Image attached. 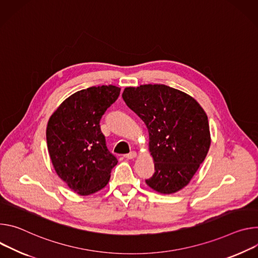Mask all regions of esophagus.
<instances>
[{
	"label": "esophagus",
	"instance_id": "esophagus-1",
	"mask_svg": "<svg viewBox=\"0 0 258 258\" xmlns=\"http://www.w3.org/2000/svg\"><path fill=\"white\" fill-rule=\"evenodd\" d=\"M124 157H125L126 159H128V160H131V159H134V158L136 157V153H135V152H131V153L125 155Z\"/></svg>",
	"mask_w": 258,
	"mask_h": 258
}]
</instances>
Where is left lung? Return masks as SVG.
Returning <instances> with one entry per match:
<instances>
[{"label":"left lung","instance_id":"8db88e82","mask_svg":"<svg viewBox=\"0 0 258 258\" xmlns=\"http://www.w3.org/2000/svg\"><path fill=\"white\" fill-rule=\"evenodd\" d=\"M122 97L149 130L155 173L147 184L160 194L180 190L210 148L206 112L188 94L162 84L127 87Z\"/></svg>","mask_w":258,"mask_h":258}]
</instances>
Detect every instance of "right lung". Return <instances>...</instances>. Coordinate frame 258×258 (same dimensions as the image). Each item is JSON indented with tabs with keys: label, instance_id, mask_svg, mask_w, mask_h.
Returning <instances> with one entry per match:
<instances>
[{
	"label": "right lung",
	"instance_id": "obj_1",
	"mask_svg": "<svg viewBox=\"0 0 258 258\" xmlns=\"http://www.w3.org/2000/svg\"><path fill=\"white\" fill-rule=\"evenodd\" d=\"M120 91L121 88L112 85L78 91L48 121L47 147L55 172L81 196L103 188L118 163L106 148L99 122Z\"/></svg>",
	"mask_w": 258,
	"mask_h": 258
}]
</instances>
